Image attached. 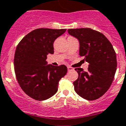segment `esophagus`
<instances>
[{
  "instance_id": "esophagus-1",
  "label": "esophagus",
  "mask_w": 126,
  "mask_h": 126,
  "mask_svg": "<svg viewBox=\"0 0 126 126\" xmlns=\"http://www.w3.org/2000/svg\"><path fill=\"white\" fill-rule=\"evenodd\" d=\"M73 68L71 67H70V66H67V70H68V71H72L73 70Z\"/></svg>"
}]
</instances>
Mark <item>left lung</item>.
Returning a JSON list of instances; mask_svg holds the SVG:
<instances>
[{"label":"left lung","instance_id":"1","mask_svg":"<svg viewBox=\"0 0 126 126\" xmlns=\"http://www.w3.org/2000/svg\"><path fill=\"white\" fill-rule=\"evenodd\" d=\"M69 35L79 41V55L89 63L88 71L75 68L79 78L75 91L88 100L98 99L111 85L117 70V56L113 47L102 33L90 28L69 29Z\"/></svg>","mask_w":126,"mask_h":126}]
</instances>
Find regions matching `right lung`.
<instances>
[{
  "label": "right lung",
  "instance_id": "obj_1",
  "mask_svg": "<svg viewBox=\"0 0 126 126\" xmlns=\"http://www.w3.org/2000/svg\"><path fill=\"white\" fill-rule=\"evenodd\" d=\"M66 29H37L29 33L16 46L15 72L20 88L29 96L44 100L58 91L59 80L67 73L65 65L47 64L48 54L54 53L53 42Z\"/></svg>",
  "mask_w": 126,
  "mask_h": 126
}]
</instances>
